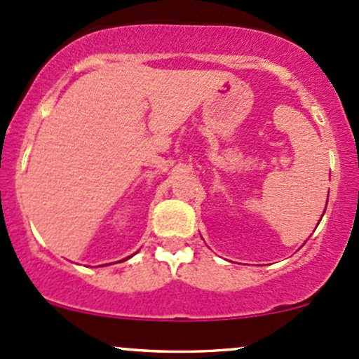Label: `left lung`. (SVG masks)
I'll return each instance as SVG.
<instances>
[{
    "mask_svg": "<svg viewBox=\"0 0 359 359\" xmlns=\"http://www.w3.org/2000/svg\"><path fill=\"white\" fill-rule=\"evenodd\" d=\"M325 205H327V203H325ZM322 215H324V213H322ZM319 222H320V220H319Z\"/></svg>",
    "mask_w": 359,
    "mask_h": 359,
    "instance_id": "obj_1",
    "label": "left lung"
}]
</instances>
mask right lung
<instances>
[{"label":"right lung","mask_w":359,"mask_h":359,"mask_svg":"<svg viewBox=\"0 0 359 359\" xmlns=\"http://www.w3.org/2000/svg\"><path fill=\"white\" fill-rule=\"evenodd\" d=\"M132 256H134V255H132ZM132 256H128V257H132ZM128 257H126V259H128ZM126 259H122V261H126Z\"/></svg>","instance_id":"add662e5"}]
</instances>
